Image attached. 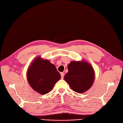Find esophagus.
<instances>
[{
  "label": "esophagus",
  "mask_w": 123,
  "mask_h": 123,
  "mask_svg": "<svg viewBox=\"0 0 123 123\" xmlns=\"http://www.w3.org/2000/svg\"><path fill=\"white\" fill-rule=\"evenodd\" d=\"M61 74V79H63V78H64V73L63 72H61V73L60 74Z\"/></svg>",
  "instance_id": "34e87169"
}]
</instances>
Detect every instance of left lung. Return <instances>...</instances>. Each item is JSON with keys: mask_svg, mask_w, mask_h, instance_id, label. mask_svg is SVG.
Instances as JSON below:
<instances>
[{"mask_svg": "<svg viewBox=\"0 0 123 123\" xmlns=\"http://www.w3.org/2000/svg\"><path fill=\"white\" fill-rule=\"evenodd\" d=\"M68 72L64 78L74 91L83 93L91 88L95 78L91 65L85 61H71L68 65Z\"/></svg>", "mask_w": 123, "mask_h": 123, "instance_id": "1", "label": "left lung"}]
</instances>
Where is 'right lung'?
I'll return each mask as SVG.
<instances>
[{"label": "right lung", "mask_w": 123, "mask_h": 123, "mask_svg": "<svg viewBox=\"0 0 123 123\" xmlns=\"http://www.w3.org/2000/svg\"><path fill=\"white\" fill-rule=\"evenodd\" d=\"M27 80L32 89L45 94L51 91L54 85L61 79V75L54 64L47 60L37 57L27 71Z\"/></svg>", "instance_id": "right-lung-1"}]
</instances>
